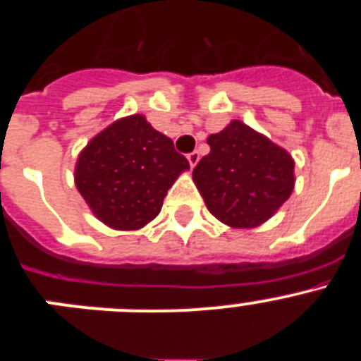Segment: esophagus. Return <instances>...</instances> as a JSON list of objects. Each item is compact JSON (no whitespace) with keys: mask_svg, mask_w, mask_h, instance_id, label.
Listing matches in <instances>:
<instances>
[{"mask_svg":"<svg viewBox=\"0 0 361 361\" xmlns=\"http://www.w3.org/2000/svg\"><path fill=\"white\" fill-rule=\"evenodd\" d=\"M199 159H200L199 152H191V153H188V162H190L191 168H193V166H195L197 162H199Z\"/></svg>","mask_w":361,"mask_h":361,"instance_id":"34e87169","label":"esophagus"}]
</instances>
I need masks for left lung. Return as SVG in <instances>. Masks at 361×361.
<instances>
[{
    "instance_id": "8db88e82",
    "label": "left lung",
    "mask_w": 361,
    "mask_h": 361,
    "mask_svg": "<svg viewBox=\"0 0 361 361\" xmlns=\"http://www.w3.org/2000/svg\"><path fill=\"white\" fill-rule=\"evenodd\" d=\"M209 153L193 170V183L209 213L237 229L262 226L295 190L291 153L242 121L208 137Z\"/></svg>"
}]
</instances>
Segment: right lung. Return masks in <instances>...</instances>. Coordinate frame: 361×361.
<instances>
[{"label":"right lung","mask_w":361,"mask_h":361,"mask_svg":"<svg viewBox=\"0 0 361 361\" xmlns=\"http://www.w3.org/2000/svg\"><path fill=\"white\" fill-rule=\"evenodd\" d=\"M186 170L190 162L170 137L135 114L92 137L79 153L73 180L104 226L135 231L161 213L166 193Z\"/></svg>","instance_id":"obj_1"}]
</instances>
